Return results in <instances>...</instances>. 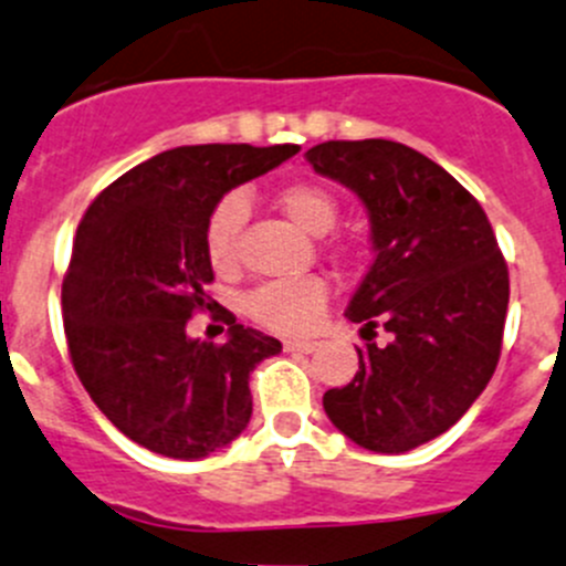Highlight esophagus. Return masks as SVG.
Wrapping results in <instances>:
<instances>
[{
  "mask_svg": "<svg viewBox=\"0 0 566 566\" xmlns=\"http://www.w3.org/2000/svg\"><path fill=\"white\" fill-rule=\"evenodd\" d=\"M317 348H321V343H315V339H287L284 343V350H298V354H312Z\"/></svg>",
  "mask_w": 566,
  "mask_h": 566,
  "instance_id": "esophagus-1",
  "label": "esophagus"
}]
</instances>
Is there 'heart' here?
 Returning <instances> with one entry per match:
<instances>
[{
    "instance_id": "1",
    "label": "heart",
    "mask_w": 566,
    "mask_h": 566,
    "mask_svg": "<svg viewBox=\"0 0 566 566\" xmlns=\"http://www.w3.org/2000/svg\"><path fill=\"white\" fill-rule=\"evenodd\" d=\"M276 201L287 212L290 221L298 223L310 234H326L337 223V199L321 185H284ZM245 216H249V201L243 193H227L212 207L205 227V249L216 268H229L234 262L238 234L243 229ZM326 298L328 290L323 279H276V282H265L251 290L245 298V312L273 332H304L317 321Z\"/></svg>"
}]
</instances>
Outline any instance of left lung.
<instances>
[{
    "mask_svg": "<svg viewBox=\"0 0 566 566\" xmlns=\"http://www.w3.org/2000/svg\"><path fill=\"white\" fill-rule=\"evenodd\" d=\"M306 160L359 196L373 265L345 317L370 337L359 370L323 395L328 420L376 453H406L446 434L484 392L501 359L509 268L479 201L442 166L395 140H328Z\"/></svg>",
    "mask_w": 566,
    "mask_h": 566,
    "instance_id": "left-lung-1",
    "label": "left lung"
}]
</instances>
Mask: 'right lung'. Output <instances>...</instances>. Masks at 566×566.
<instances>
[{"mask_svg":"<svg viewBox=\"0 0 566 566\" xmlns=\"http://www.w3.org/2000/svg\"><path fill=\"white\" fill-rule=\"evenodd\" d=\"M298 155V146H179L140 163L82 216L63 279V326L82 387L120 434L168 459H205L251 420L249 376L276 337L223 310V345L185 326L216 301L205 227L232 188Z\"/></svg>","mask_w":566,"mask_h":566,"instance_id":"right-lung-1","label":"right lung"}]
</instances>
